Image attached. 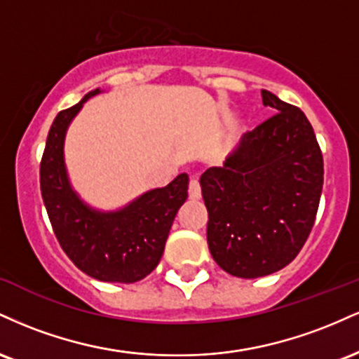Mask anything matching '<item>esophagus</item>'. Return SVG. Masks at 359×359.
Instances as JSON below:
<instances>
[{
  "label": "esophagus",
  "mask_w": 359,
  "mask_h": 359,
  "mask_svg": "<svg viewBox=\"0 0 359 359\" xmlns=\"http://www.w3.org/2000/svg\"><path fill=\"white\" fill-rule=\"evenodd\" d=\"M189 197L194 201L201 199V185L196 177H191V182H189Z\"/></svg>",
  "instance_id": "obj_1"
}]
</instances>
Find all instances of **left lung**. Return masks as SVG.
I'll list each match as a JSON object with an SVG mask.
<instances>
[{
  "label": "left lung",
  "instance_id": "1",
  "mask_svg": "<svg viewBox=\"0 0 359 359\" xmlns=\"http://www.w3.org/2000/svg\"><path fill=\"white\" fill-rule=\"evenodd\" d=\"M275 114L243 135L222 167L201 175L214 262L240 278L287 266L314 226L324 162L311 123L295 106L262 90Z\"/></svg>",
  "mask_w": 359,
  "mask_h": 359
}]
</instances>
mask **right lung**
<instances>
[{
    "instance_id": "1",
    "label": "right lung",
    "mask_w": 359,
    "mask_h": 359,
    "mask_svg": "<svg viewBox=\"0 0 359 359\" xmlns=\"http://www.w3.org/2000/svg\"><path fill=\"white\" fill-rule=\"evenodd\" d=\"M94 89L53 119L40 163V191L62 250L77 269L101 282L133 283L155 270L172 222L187 199L189 177L177 175L116 211L90 208L72 189L64 160L67 128Z\"/></svg>"
}]
</instances>
